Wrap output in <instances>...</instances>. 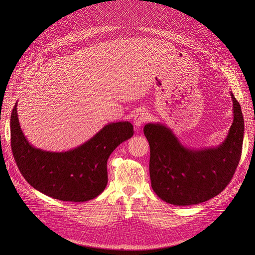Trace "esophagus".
<instances>
[{"instance_id":"esophagus-1","label":"esophagus","mask_w":255,"mask_h":255,"mask_svg":"<svg viewBox=\"0 0 255 255\" xmlns=\"http://www.w3.org/2000/svg\"><path fill=\"white\" fill-rule=\"evenodd\" d=\"M148 119H149L148 113H146V112H139L134 117V120H133V123H134V126L136 128H139L140 126H142L143 123H145L146 121H148Z\"/></svg>"}]
</instances>
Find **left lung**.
<instances>
[{
    "instance_id": "obj_1",
    "label": "left lung",
    "mask_w": 255,
    "mask_h": 255,
    "mask_svg": "<svg viewBox=\"0 0 255 255\" xmlns=\"http://www.w3.org/2000/svg\"><path fill=\"white\" fill-rule=\"evenodd\" d=\"M234 121L225 140L216 148L191 150L161 124H146L150 143V178L154 192L175 206L200 204L218 195L230 184L242 154L244 119L231 92Z\"/></svg>"
}]
</instances>
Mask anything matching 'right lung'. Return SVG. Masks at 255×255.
<instances>
[{
  "label": "right lung",
  "instance_id": "1",
  "mask_svg": "<svg viewBox=\"0 0 255 255\" xmlns=\"http://www.w3.org/2000/svg\"><path fill=\"white\" fill-rule=\"evenodd\" d=\"M15 103L10 119L11 149L22 177L41 193L63 202L83 203L97 197L107 185V160L133 135L129 122L105 125L97 134L67 152L34 148L26 140Z\"/></svg>",
  "mask_w": 255,
  "mask_h": 255
}]
</instances>
